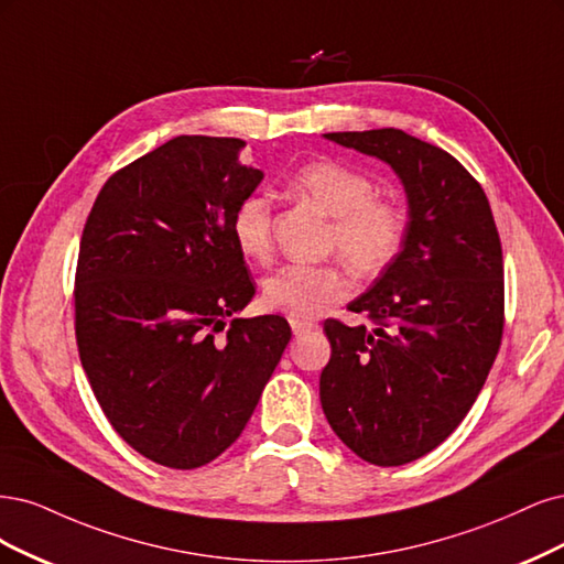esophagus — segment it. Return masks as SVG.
Here are the masks:
<instances>
[{"instance_id":"obj_1","label":"esophagus","mask_w":564,"mask_h":564,"mask_svg":"<svg viewBox=\"0 0 564 564\" xmlns=\"http://www.w3.org/2000/svg\"><path fill=\"white\" fill-rule=\"evenodd\" d=\"M290 325H293L295 337H306L308 333L316 330V323H308V321H290Z\"/></svg>"}]
</instances>
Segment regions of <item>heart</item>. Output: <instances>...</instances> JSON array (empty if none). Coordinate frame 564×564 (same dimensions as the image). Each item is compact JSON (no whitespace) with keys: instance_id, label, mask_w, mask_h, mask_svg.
Here are the masks:
<instances>
[{"instance_id":"1","label":"heart","mask_w":564,"mask_h":564,"mask_svg":"<svg viewBox=\"0 0 564 564\" xmlns=\"http://www.w3.org/2000/svg\"><path fill=\"white\" fill-rule=\"evenodd\" d=\"M290 189L333 217L330 248L362 276L384 271L403 248L408 217L391 198L377 196L368 173L335 159L300 166ZM231 239L248 260L264 262L274 248V210L262 192L246 194L229 217ZM351 279L341 264H283L262 281V302L293 321H312L349 295Z\"/></svg>"}]
</instances>
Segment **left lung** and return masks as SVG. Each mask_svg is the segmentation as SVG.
<instances>
[{
    "label": "left lung",
    "instance_id": "left-lung-1",
    "mask_svg": "<svg viewBox=\"0 0 564 564\" xmlns=\"http://www.w3.org/2000/svg\"><path fill=\"white\" fill-rule=\"evenodd\" d=\"M325 138L389 163L408 194L401 252L349 304L375 330L325 321L333 354L321 372V405L339 441L370 464L401 466L462 424L497 358L499 231L478 180L435 144L398 129Z\"/></svg>",
    "mask_w": 564,
    "mask_h": 564
}]
</instances>
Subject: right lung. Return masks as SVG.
Here are the masks:
<instances>
[{"instance_id":"1","label":"right lung","mask_w":564,"mask_h":564,"mask_svg":"<svg viewBox=\"0 0 564 564\" xmlns=\"http://www.w3.org/2000/svg\"><path fill=\"white\" fill-rule=\"evenodd\" d=\"M239 138L177 135L102 185L75 279L82 366L142 457L198 468L241 435L290 341L281 316L227 318L256 295L229 217L264 173Z\"/></svg>"}]
</instances>
